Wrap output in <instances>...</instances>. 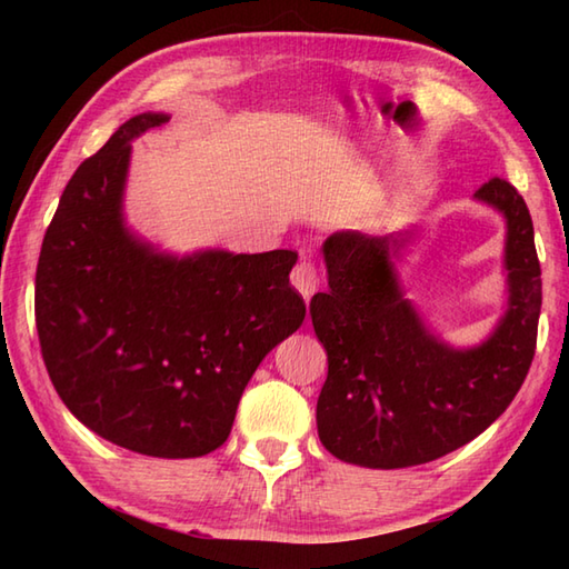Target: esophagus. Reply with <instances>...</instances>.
Instances as JSON below:
<instances>
[{
  "instance_id": "34e87169",
  "label": "esophagus",
  "mask_w": 569,
  "mask_h": 569,
  "mask_svg": "<svg viewBox=\"0 0 569 569\" xmlns=\"http://www.w3.org/2000/svg\"><path fill=\"white\" fill-rule=\"evenodd\" d=\"M291 283L296 286V291L308 300L312 293H316V288L320 283V276H318L316 263H312L310 259H300L296 263L293 273H291Z\"/></svg>"
}]
</instances>
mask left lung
<instances>
[{
    "label": "left lung",
    "instance_id": "left-lung-1",
    "mask_svg": "<svg viewBox=\"0 0 569 569\" xmlns=\"http://www.w3.org/2000/svg\"><path fill=\"white\" fill-rule=\"evenodd\" d=\"M475 198L509 224V310L485 345L452 349L432 337L398 291L389 257L398 237L340 232L325 241L330 291L310 316L328 352L318 435L342 462L401 469L475 440L526 381L538 342L540 261L528 204L509 180L489 178Z\"/></svg>",
    "mask_w": 569,
    "mask_h": 569
}]
</instances>
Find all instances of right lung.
Segmentation results:
<instances>
[{
    "label": "right lung",
    "instance_id": "obj_1",
    "mask_svg": "<svg viewBox=\"0 0 569 569\" xmlns=\"http://www.w3.org/2000/svg\"><path fill=\"white\" fill-rule=\"evenodd\" d=\"M166 122L131 117L68 180L36 266V330L48 377L82 426L176 459L229 438L251 373L300 328L306 303L288 283L291 249L176 259L129 234V141Z\"/></svg>",
    "mask_w": 569,
    "mask_h": 569
}]
</instances>
